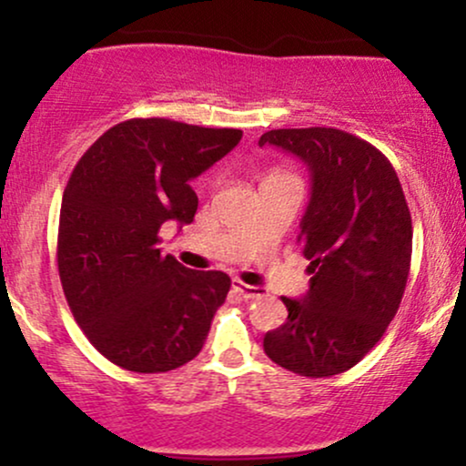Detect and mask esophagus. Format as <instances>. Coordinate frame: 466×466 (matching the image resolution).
Segmentation results:
<instances>
[{
    "label": "esophagus",
    "mask_w": 466,
    "mask_h": 466,
    "mask_svg": "<svg viewBox=\"0 0 466 466\" xmlns=\"http://www.w3.org/2000/svg\"><path fill=\"white\" fill-rule=\"evenodd\" d=\"M232 289L238 293L240 298H245V300H254V298L263 296V289L245 285V282H240V280H234V282H232Z\"/></svg>",
    "instance_id": "esophagus-1"
}]
</instances>
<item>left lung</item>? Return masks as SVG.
<instances>
[{
  "label": "left lung",
  "mask_w": 466,
  "mask_h": 466,
  "mask_svg": "<svg viewBox=\"0 0 466 466\" xmlns=\"http://www.w3.org/2000/svg\"><path fill=\"white\" fill-rule=\"evenodd\" d=\"M311 170L298 243L309 260L302 300L282 298L287 322L269 330L271 361L300 377L350 370L399 311L410 276L411 217L390 159L350 133L311 127L260 136Z\"/></svg>",
  "instance_id": "obj_1"
}]
</instances>
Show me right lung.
Listing matches in <instances>:
<instances>
[{
    "label": "right lung",
    "instance_id": "right-lung-1",
    "mask_svg": "<svg viewBox=\"0 0 466 466\" xmlns=\"http://www.w3.org/2000/svg\"><path fill=\"white\" fill-rule=\"evenodd\" d=\"M240 137V129L133 117L74 166L58 217V276L74 319L116 366L168 372L203 349L232 282L162 256L159 228L192 223L199 199L190 181Z\"/></svg>",
    "mask_w": 466,
    "mask_h": 466
}]
</instances>
